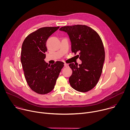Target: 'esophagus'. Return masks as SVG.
<instances>
[{"label":"esophagus","mask_w":130,"mask_h":130,"mask_svg":"<svg viewBox=\"0 0 130 130\" xmlns=\"http://www.w3.org/2000/svg\"><path fill=\"white\" fill-rule=\"evenodd\" d=\"M64 67H67L68 66V65L67 64H66V63H64Z\"/></svg>","instance_id":"1"}]
</instances>
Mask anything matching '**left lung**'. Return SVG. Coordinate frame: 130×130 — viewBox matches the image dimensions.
Instances as JSON below:
<instances>
[{
    "instance_id": "8db88e82",
    "label": "left lung",
    "mask_w": 130,
    "mask_h": 130,
    "mask_svg": "<svg viewBox=\"0 0 130 130\" xmlns=\"http://www.w3.org/2000/svg\"><path fill=\"white\" fill-rule=\"evenodd\" d=\"M59 30L68 34L72 52L79 53L82 61L79 66L69 64L72 70L69 83L78 91H88L96 85L101 75L105 59L102 41L94 30L85 25L64 26Z\"/></svg>"
}]
</instances>
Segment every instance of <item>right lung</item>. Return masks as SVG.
<instances>
[{
	"instance_id": "1",
	"label": "right lung",
	"mask_w": 130,
	"mask_h": 130,
	"mask_svg": "<svg viewBox=\"0 0 130 130\" xmlns=\"http://www.w3.org/2000/svg\"><path fill=\"white\" fill-rule=\"evenodd\" d=\"M59 28H40L28 35L22 45L21 60L26 81L30 88L39 94H48L53 89L64 67L62 62L50 65L44 60L47 40Z\"/></svg>"
}]
</instances>
